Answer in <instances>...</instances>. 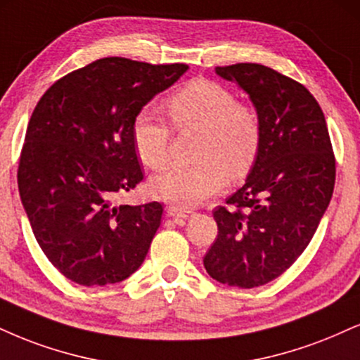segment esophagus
Returning <instances> with one entry per match:
<instances>
[{
  "instance_id": "esophagus-1",
  "label": "esophagus",
  "mask_w": 360,
  "mask_h": 360,
  "mask_svg": "<svg viewBox=\"0 0 360 360\" xmlns=\"http://www.w3.org/2000/svg\"><path fill=\"white\" fill-rule=\"evenodd\" d=\"M167 214L172 216V218L188 219V218H191V216L194 214V211H191V210H183V207H177V206H169V207H167Z\"/></svg>"
}]
</instances>
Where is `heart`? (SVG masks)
Returning <instances> with one entry per match:
<instances>
[{
  "mask_svg": "<svg viewBox=\"0 0 360 360\" xmlns=\"http://www.w3.org/2000/svg\"><path fill=\"white\" fill-rule=\"evenodd\" d=\"M166 112L177 131H201L196 166H171L153 177L150 193L172 206H198L223 191L228 174L243 177L257 161L262 146V122L250 105L221 84L199 79L166 101ZM132 141L141 161L161 169L169 159L171 127L150 110L139 112Z\"/></svg>",
  "mask_w": 360,
  "mask_h": 360,
  "instance_id": "b5f03b06",
  "label": "heart"
}]
</instances>
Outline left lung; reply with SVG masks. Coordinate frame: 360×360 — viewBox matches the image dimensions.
<instances>
[{"label":"left lung","mask_w":360,"mask_h":360,"mask_svg":"<svg viewBox=\"0 0 360 360\" xmlns=\"http://www.w3.org/2000/svg\"><path fill=\"white\" fill-rule=\"evenodd\" d=\"M250 95L262 146L246 183L218 206L211 278L255 288L278 278L309 246L330 202L335 158L323 112L304 85L259 63L216 67Z\"/></svg>","instance_id":"left-lung-1"}]
</instances>
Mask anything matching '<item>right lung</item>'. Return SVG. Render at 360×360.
Segmentation results:
<instances>
[{"label": "right lung", "instance_id": "right-lung-1", "mask_svg": "<svg viewBox=\"0 0 360 360\" xmlns=\"http://www.w3.org/2000/svg\"><path fill=\"white\" fill-rule=\"evenodd\" d=\"M188 65L122 56L95 60L56 80L28 122L18 166L21 202L38 245L84 287L131 276L161 224L162 205H114L144 179L134 120Z\"/></svg>", "mask_w": 360, "mask_h": 360}]
</instances>
